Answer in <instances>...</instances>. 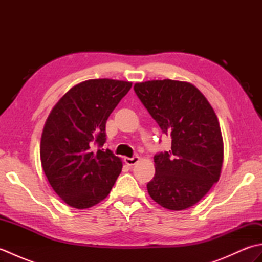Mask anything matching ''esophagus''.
Instances as JSON below:
<instances>
[{
	"label": "esophagus",
	"instance_id": "34e87169",
	"mask_svg": "<svg viewBox=\"0 0 262 262\" xmlns=\"http://www.w3.org/2000/svg\"><path fill=\"white\" fill-rule=\"evenodd\" d=\"M124 161L127 165H134L138 162V161H140V157H138V155H135V157L133 158H125Z\"/></svg>",
	"mask_w": 262,
	"mask_h": 262
}]
</instances>
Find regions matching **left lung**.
I'll list each match as a JSON object with an SVG mask.
<instances>
[{
	"label": "left lung",
	"instance_id": "left-lung-1",
	"mask_svg": "<svg viewBox=\"0 0 262 262\" xmlns=\"http://www.w3.org/2000/svg\"><path fill=\"white\" fill-rule=\"evenodd\" d=\"M144 107L171 137V149L154 157L149 196L162 207L183 210L197 204L220 179L224 146L219 119L191 83L153 80L134 85Z\"/></svg>",
	"mask_w": 262,
	"mask_h": 262
}]
</instances>
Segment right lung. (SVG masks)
I'll list each match as a JSON object with an SVG mask.
<instances>
[{"instance_id": "obj_1", "label": "right lung", "mask_w": 262, "mask_h": 262, "mask_svg": "<svg viewBox=\"0 0 262 262\" xmlns=\"http://www.w3.org/2000/svg\"><path fill=\"white\" fill-rule=\"evenodd\" d=\"M130 88L132 82L110 79L81 82L49 114L41 134V166L71 207L84 209L101 202L121 172V160L101 147L108 117Z\"/></svg>"}]
</instances>
